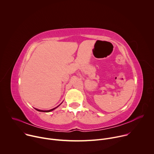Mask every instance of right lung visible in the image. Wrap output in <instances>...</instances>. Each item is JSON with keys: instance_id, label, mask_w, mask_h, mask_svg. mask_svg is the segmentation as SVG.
Here are the masks:
<instances>
[{"instance_id": "1", "label": "right lung", "mask_w": 154, "mask_h": 154, "mask_svg": "<svg viewBox=\"0 0 154 154\" xmlns=\"http://www.w3.org/2000/svg\"><path fill=\"white\" fill-rule=\"evenodd\" d=\"M59 105H58V106H59ZM58 106H57V107H55V108H53V109H50V110H45V111H44V110H41V109H36V108H35V109H36L37 111H38V112H50L54 110V109L57 108Z\"/></svg>"}]
</instances>
